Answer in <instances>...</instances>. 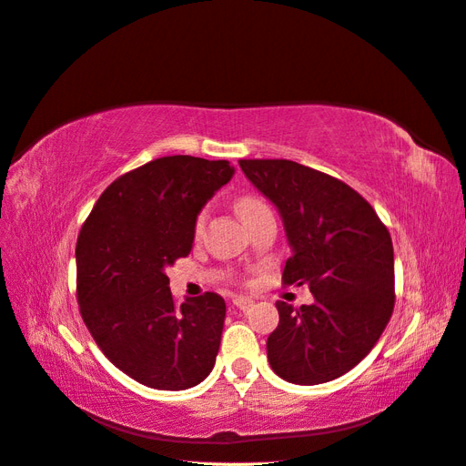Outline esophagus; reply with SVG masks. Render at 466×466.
<instances>
[{"label":"esophagus","mask_w":466,"mask_h":466,"mask_svg":"<svg viewBox=\"0 0 466 466\" xmlns=\"http://www.w3.org/2000/svg\"><path fill=\"white\" fill-rule=\"evenodd\" d=\"M233 305L238 309V311L248 313L250 309H252V305H255V301L248 299V298H235V299H233Z\"/></svg>","instance_id":"34e87169"}]
</instances>
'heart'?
<instances>
[{"label": "heart", "instance_id": "1", "mask_svg": "<svg viewBox=\"0 0 466 466\" xmlns=\"http://www.w3.org/2000/svg\"><path fill=\"white\" fill-rule=\"evenodd\" d=\"M262 208H268L260 198H257V196H250V194H245V196H238V198L235 200V209L237 214L241 216V219L245 221L248 216L257 214V211H260ZM206 223V211H200L198 216H196L194 219V231L200 233L202 228Z\"/></svg>", "mask_w": 466, "mask_h": 466}]
</instances>
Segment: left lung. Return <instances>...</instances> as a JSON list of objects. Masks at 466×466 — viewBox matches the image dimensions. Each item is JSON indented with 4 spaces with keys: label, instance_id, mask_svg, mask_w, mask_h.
<instances>
[{
    "label": "left lung",
    "instance_id": "left-lung-1",
    "mask_svg": "<svg viewBox=\"0 0 466 466\" xmlns=\"http://www.w3.org/2000/svg\"><path fill=\"white\" fill-rule=\"evenodd\" d=\"M243 173L279 209L293 255L284 286L307 284L313 305L278 301L270 368L295 385L348 373L370 354L394 309L387 225L346 182L288 159H241Z\"/></svg>",
    "mask_w": 466,
    "mask_h": 466
}]
</instances>
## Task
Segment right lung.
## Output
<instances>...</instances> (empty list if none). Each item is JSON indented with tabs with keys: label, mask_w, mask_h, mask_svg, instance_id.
I'll use <instances>...</instances> for the list:
<instances>
[{
	"label": "right lung",
	"mask_w": 466,
	"mask_h": 466,
	"mask_svg": "<svg viewBox=\"0 0 466 466\" xmlns=\"http://www.w3.org/2000/svg\"><path fill=\"white\" fill-rule=\"evenodd\" d=\"M231 177L223 159H153L106 187L81 225V319L110 363L146 387L190 389L214 370L225 301L206 291L178 305L165 270L190 255L196 216Z\"/></svg>",
	"instance_id": "right-lung-1"
}]
</instances>
